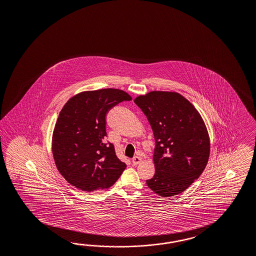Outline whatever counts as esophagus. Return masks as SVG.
Wrapping results in <instances>:
<instances>
[{
    "instance_id": "1",
    "label": "esophagus",
    "mask_w": 256,
    "mask_h": 256,
    "mask_svg": "<svg viewBox=\"0 0 256 256\" xmlns=\"http://www.w3.org/2000/svg\"><path fill=\"white\" fill-rule=\"evenodd\" d=\"M142 161V158L138 156H134L133 158H132V164L134 165V166H136V165H138V163Z\"/></svg>"
}]
</instances>
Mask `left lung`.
Segmentation results:
<instances>
[{
  "label": "left lung",
  "instance_id": "left-lung-1",
  "mask_svg": "<svg viewBox=\"0 0 256 256\" xmlns=\"http://www.w3.org/2000/svg\"><path fill=\"white\" fill-rule=\"evenodd\" d=\"M151 124L156 172L146 180L163 198L184 192L200 176L210 156V138L200 112L176 92L152 91L134 100Z\"/></svg>",
  "mask_w": 256,
  "mask_h": 256
}]
</instances>
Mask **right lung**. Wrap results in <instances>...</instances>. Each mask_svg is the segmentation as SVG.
<instances>
[{"instance_id": "add662e5", "label": "right lung", "mask_w": 256, "mask_h": 256, "mask_svg": "<svg viewBox=\"0 0 256 256\" xmlns=\"http://www.w3.org/2000/svg\"><path fill=\"white\" fill-rule=\"evenodd\" d=\"M132 100L123 90L84 91L70 98L56 120L52 138L56 166L64 179L82 191L112 186L126 165L118 159L114 146L105 142L108 112Z\"/></svg>"}]
</instances>
